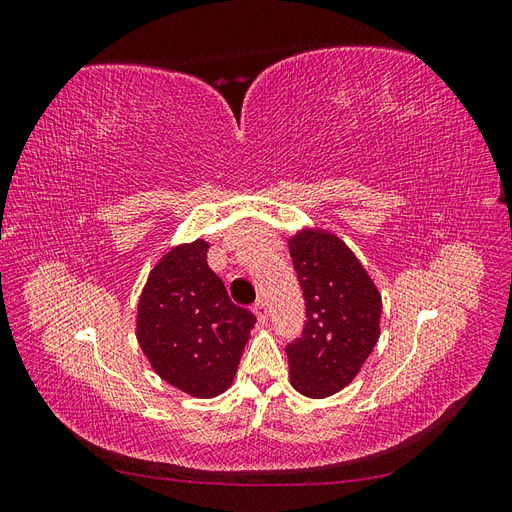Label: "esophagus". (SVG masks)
<instances>
[{
	"label": "esophagus",
	"instance_id": "esophagus-1",
	"mask_svg": "<svg viewBox=\"0 0 512 512\" xmlns=\"http://www.w3.org/2000/svg\"><path fill=\"white\" fill-rule=\"evenodd\" d=\"M254 314H256V318H258V324H262V327H265V324L269 322L267 303H265V301H258V303L254 305Z\"/></svg>",
	"mask_w": 512,
	"mask_h": 512
}]
</instances>
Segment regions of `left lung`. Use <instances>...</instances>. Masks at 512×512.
I'll list each match as a JSON object with an SVG mask.
<instances>
[{"label": "left lung", "instance_id": "obj_1", "mask_svg": "<svg viewBox=\"0 0 512 512\" xmlns=\"http://www.w3.org/2000/svg\"><path fill=\"white\" fill-rule=\"evenodd\" d=\"M305 297V329L288 344L294 391L324 399L356 378L380 337L382 294L335 232L301 228L288 239Z\"/></svg>", "mask_w": 512, "mask_h": 512}]
</instances>
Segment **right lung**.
<instances>
[{"mask_svg":"<svg viewBox=\"0 0 512 512\" xmlns=\"http://www.w3.org/2000/svg\"><path fill=\"white\" fill-rule=\"evenodd\" d=\"M207 250L205 239L170 247L149 271L136 309V339L153 371L198 399L232 384L256 322L230 301Z\"/></svg>","mask_w":512,"mask_h":512,"instance_id":"right-lung-1","label":"right lung"}]
</instances>
